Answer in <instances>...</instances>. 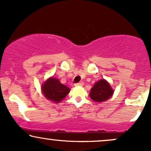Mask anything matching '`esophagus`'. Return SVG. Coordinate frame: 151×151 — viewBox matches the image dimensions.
Instances as JSON below:
<instances>
[{"instance_id":"esophagus-1","label":"esophagus","mask_w":151,"mask_h":151,"mask_svg":"<svg viewBox=\"0 0 151 151\" xmlns=\"http://www.w3.org/2000/svg\"><path fill=\"white\" fill-rule=\"evenodd\" d=\"M75 86H82L83 85H84V82L83 81H80V82L79 83H77V84H74Z\"/></svg>"}]
</instances>
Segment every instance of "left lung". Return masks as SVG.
<instances>
[{"label": "left lung", "mask_w": 151, "mask_h": 151, "mask_svg": "<svg viewBox=\"0 0 151 151\" xmlns=\"http://www.w3.org/2000/svg\"><path fill=\"white\" fill-rule=\"evenodd\" d=\"M110 84L105 79H101L94 84L91 89L89 96L93 101L96 102H102L108 100L114 93Z\"/></svg>", "instance_id": "8db88e82"}]
</instances>
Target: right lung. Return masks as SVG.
I'll list each match as a JSON object with an SVG mask.
<instances>
[{
	"label": "right lung",
	"instance_id": "obj_1",
	"mask_svg": "<svg viewBox=\"0 0 151 151\" xmlns=\"http://www.w3.org/2000/svg\"><path fill=\"white\" fill-rule=\"evenodd\" d=\"M41 88L45 97L55 103L61 101L70 91V88L61 84L59 79L54 77L47 79Z\"/></svg>",
	"mask_w": 151,
	"mask_h": 151
}]
</instances>
